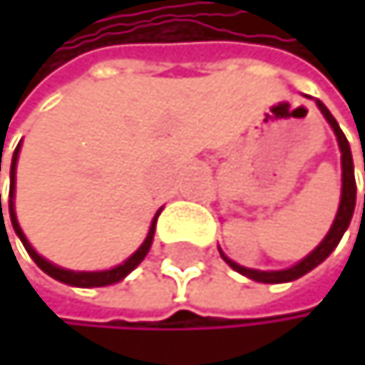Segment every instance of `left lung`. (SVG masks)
I'll use <instances>...</instances> for the list:
<instances>
[{
    "label": "left lung",
    "mask_w": 365,
    "mask_h": 365,
    "mask_svg": "<svg viewBox=\"0 0 365 365\" xmlns=\"http://www.w3.org/2000/svg\"><path fill=\"white\" fill-rule=\"evenodd\" d=\"M317 109L322 111V115L327 118V122L331 124V129L337 138V144H339V153H341V197H339V207H337V215H335V221L329 230V234L322 238V243L311 252L307 254L300 262H296L293 267H287V269H276V272H260V269H250V267H243V264H238L234 260H230L221 250V258L230 264V267L238 274H243L245 278L250 280H256V282H264V284H280V282H291V280H298L302 278L304 274H309L311 269H315L319 262H324L331 252L337 247V243L341 241L344 232L348 230L350 225V219H353V212H355V201H357V184H355V166H353V153H350V144L344 135V131L339 129L337 120L333 118V113L324 107V103L315 101ZM365 170V166H364ZM365 205V197H364Z\"/></svg>",
    "instance_id": "1"
}]
</instances>
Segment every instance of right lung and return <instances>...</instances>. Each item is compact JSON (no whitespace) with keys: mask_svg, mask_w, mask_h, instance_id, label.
<instances>
[{"mask_svg":"<svg viewBox=\"0 0 365 365\" xmlns=\"http://www.w3.org/2000/svg\"><path fill=\"white\" fill-rule=\"evenodd\" d=\"M19 150H21V142L17 144V148H15V153H12V162H10V195H8V210H10V223H12V227H15V234L21 238V243H24V247H26V252L30 254V258L38 264V269H43L48 276H52L54 280H58V282H63V284H69V287H83V289H91V287H107V284H115V282H120V280H124L127 278L138 264L146 258V254H148V250H150V245H153V236H155V223H158V217H160V212H162V207L158 210V215L153 217V221H150V227H148V234H146V238H144V243L124 260V262H120V264H115V267H111V269H103V272H74V269H65V267H58V264H54V262H50L48 258H43L41 256L32 245H30V241L26 238V234H24V230H21V225H19V221H17V212H15V184H17V160H19ZM0 212H1V195H0Z\"/></svg>","mask_w":365,"mask_h":365,"instance_id":"obj_1","label":"right lung"}]
</instances>
